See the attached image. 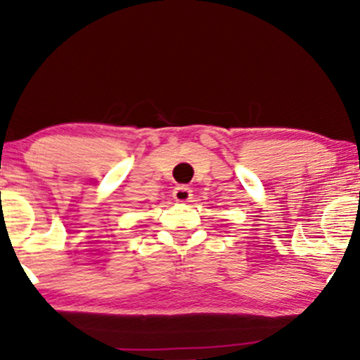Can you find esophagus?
Listing matches in <instances>:
<instances>
[{
	"mask_svg": "<svg viewBox=\"0 0 360 360\" xmlns=\"http://www.w3.org/2000/svg\"><path fill=\"white\" fill-rule=\"evenodd\" d=\"M172 196H174L177 203H188V201H191L193 191L191 188H188V186H177L174 193H172Z\"/></svg>",
	"mask_w": 360,
	"mask_h": 360,
	"instance_id": "34e87169",
	"label": "esophagus"
}]
</instances>
